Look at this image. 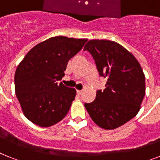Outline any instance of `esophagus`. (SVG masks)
I'll list each match as a JSON object with an SVG mask.
<instances>
[{
    "mask_svg": "<svg viewBox=\"0 0 160 160\" xmlns=\"http://www.w3.org/2000/svg\"><path fill=\"white\" fill-rule=\"evenodd\" d=\"M82 90H77V94H78V95H81L82 94Z\"/></svg>",
    "mask_w": 160,
    "mask_h": 160,
    "instance_id": "1",
    "label": "esophagus"
}]
</instances>
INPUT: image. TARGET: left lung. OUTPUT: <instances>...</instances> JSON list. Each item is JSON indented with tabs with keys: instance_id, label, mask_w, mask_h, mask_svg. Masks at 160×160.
Segmentation results:
<instances>
[{
	"instance_id": "left-lung-1",
	"label": "left lung",
	"mask_w": 160,
	"mask_h": 160,
	"mask_svg": "<svg viewBox=\"0 0 160 160\" xmlns=\"http://www.w3.org/2000/svg\"><path fill=\"white\" fill-rule=\"evenodd\" d=\"M95 61L106 88L85 103L90 118L102 129L119 128L138 114L145 96V75L135 56L118 43L90 40L84 46Z\"/></svg>"
}]
</instances>
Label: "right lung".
<instances>
[{"label":"right lung","instance_id":"right-lung-1","mask_svg":"<svg viewBox=\"0 0 160 160\" xmlns=\"http://www.w3.org/2000/svg\"><path fill=\"white\" fill-rule=\"evenodd\" d=\"M87 41L53 37L32 48L18 65L15 93L24 115L32 123L49 128L66 115L76 90L58 82L64 77L69 60Z\"/></svg>","mask_w":160,"mask_h":160}]
</instances>
